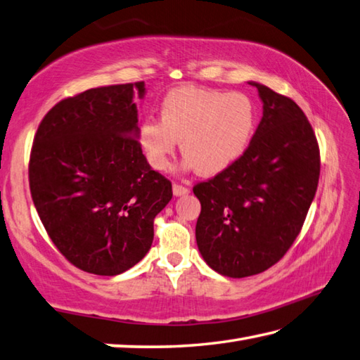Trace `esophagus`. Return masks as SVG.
I'll use <instances>...</instances> for the list:
<instances>
[{"instance_id":"obj_1","label":"esophagus","mask_w":360,"mask_h":360,"mask_svg":"<svg viewBox=\"0 0 360 360\" xmlns=\"http://www.w3.org/2000/svg\"><path fill=\"white\" fill-rule=\"evenodd\" d=\"M173 193H174L176 196L187 195V193H188V187L182 186V184H178V182H174V184H173Z\"/></svg>"}]
</instances>
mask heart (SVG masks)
<instances>
[{"mask_svg": "<svg viewBox=\"0 0 360 360\" xmlns=\"http://www.w3.org/2000/svg\"><path fill=\"white\" fill-rule=\"evenodd\" d=\"M256 129V105L242 91L184 86L160 103V122L146 120L139 142L150 165L165 170L181 142L186 167L202 176L229 168L248 148Z\"/></svg>", "mask_w": 360, "mask_h": 360, "instance_id": "b5f03b06", "label": "heart"}]
</instances>
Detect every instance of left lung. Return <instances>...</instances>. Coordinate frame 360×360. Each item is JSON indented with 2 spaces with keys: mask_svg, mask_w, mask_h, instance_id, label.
Masks as SVG:
<instances>
[{
  "mask_svg": "<svg viewBox=\"0 0 360 360\" xmlns=\"http://www.w3.org/2000/svg\"><path fill=\"white\" fill-rule=\"evenodd\" d=\"M259 90L264 115L251 142L226 170L193 187L201 202L196 243L210 269L246 278L284 257L301 232L319 187L320 148L292 98Z\"/></svg>",
  "mask_w": 360,
  "mask_h": 360,
  "instance_id": "8db88e82",
  "label": "left lung"
}]
</instances>
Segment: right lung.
<instances>
[{
  "instance_id": "obj_1",
  "label": "right lung",
  "mask_w": 360,
  "mask_h": 360,
  "mask_svg": "<svg viewBox=\"0 0 360 360\" xmlns=\"http://www.w3.org/2000/svg\"><path fill=\"white\" fill-rule=\"evenodd\" d=\"M134 94L143 98V81L65 98L31 148V196L49 238L70 264L100 276L145 257L154 218L173 196L142 153Z\"/></svg>"
}]
</instances>
